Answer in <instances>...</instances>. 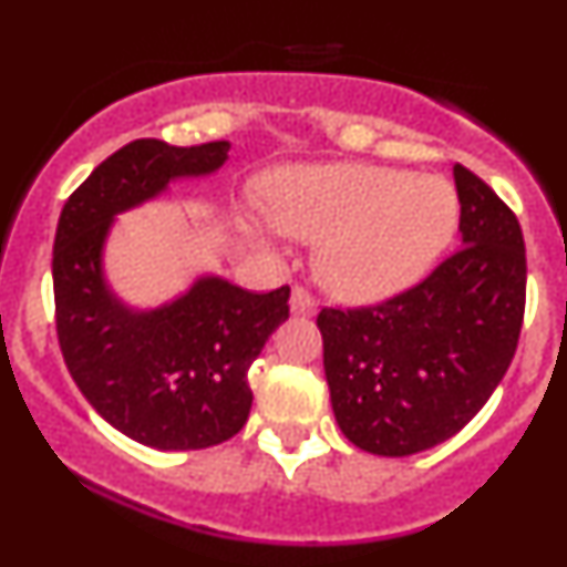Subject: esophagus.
Listing matches in <instances>:
<instances>
[{
  "mask_svg": "<svg viewBox=\"0 0 567 567\" xmlns=\"http://www.w3.org/2000/svg\"><path fill=\"white\" fill-rule=\"evenodd\" d=\"M290 316L296 318L316 316V299H312L305 288H293V293H290Z\"/></svg>",
  "mask_w": 567,
  "mask_h": 567,
  "instance_id": "34e87169",
  "label": "esophagus"
}]
</instances>
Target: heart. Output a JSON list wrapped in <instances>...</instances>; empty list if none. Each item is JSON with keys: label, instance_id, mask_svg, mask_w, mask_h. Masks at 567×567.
<instances>
[{"label": "heart", "instance_id": "obj_1", "mask_svg": "<svg viewBox=\"0 0 567 567\" xmlns=\"http://www.w3.org/2000/svg\"><path fill=\"white\" fill-rule=\"evenodd\" d=\"M266 214L247 230L318 241V277L351 305H375L420 282L458 227L455 188L439 175L375 164H301L268 181Z\"/></svg>", "mask_w": 567, "mask_h": 567}]
</instances>
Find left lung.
<instances>
[{"mask_svg":"<svg viewBox=\"0 0 567 567\" xmlns=\"http://www.w3.org/2000/svg\"><path fill=\"white\" fill-rule=\"evenodd\" d=\"M461 249L370 310H323L331 411L351 444L405 458L447 442L499 386L524 320L527 257L513 210L455 164Z\"/></svg>","mask_w":567,"mask_h":567,"instance_id":"1","label":"left lung"}]
</instances>
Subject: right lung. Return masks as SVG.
<instances>
[{"mask_svg": "<svg viewBox=\"0 0 567 567\" xmlns=\"http://www.w3.org/2000/svg\"><path fill=\"white\" fill-rule=\"evenodd\" d=\"M227 153L225 140L131 142L68 197L56 225L51 277L62 357L90 405L145 447L205 450L236 436L251 409V362L288 320V285L249 293L205 271L164 305L136 307L106 277L117 216L167 194L169 183L219 173Z\"/></svg>", "mask_w": 567, "mask_h": 567, "instance_id": "obj_1", "label": "right lung"}]
</instances>
